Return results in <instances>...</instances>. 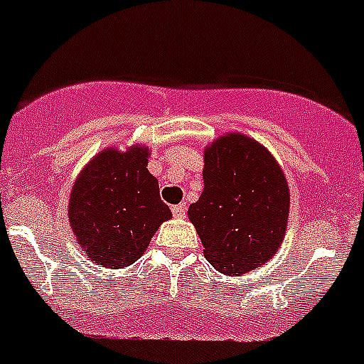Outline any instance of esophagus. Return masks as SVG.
<instances>
[{
    "instance_id": "34e87169",
    "label": "esophagus",
    "mask_w": 364,
    "mask_h": 364,
    "mask_svg": "<svg viewBox=\"0 0 364 364\" xmlns=\"http://www.w3.org/2000/svg\"><path fill=\"white\" fill-rule=\"evenodd\" d=\"M172 213H173V216H177V218H183V216L187 215V205H183V203H179V205H173Z\"/></svg>"
}]
</instances>
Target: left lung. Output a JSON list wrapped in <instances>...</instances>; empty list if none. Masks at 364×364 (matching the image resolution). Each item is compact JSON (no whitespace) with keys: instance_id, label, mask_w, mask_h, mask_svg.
Returning a JSON list of instances; mask_svg holds the SVG:
<instances>
[{"instance_id":"obj_1","label":"left lung","mask_w":364,"mask_h":364,"mask_svg":"<svg viewBox=\"0 0 364 364\" xmlns=\"http://www.w3.org/2000/svg\"><path fill=\"white\" fill-rule=\"evenodd\" d=\"M203 183L188 218L207 261L228 276L268 261L283 242L291 203L276 159L240 133L222 136L205 149Z\"/></svg>"}]
</instances>
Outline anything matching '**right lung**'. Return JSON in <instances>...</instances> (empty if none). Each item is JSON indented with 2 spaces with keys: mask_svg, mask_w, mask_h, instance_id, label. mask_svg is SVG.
Wrapping results in <instances>:
<instances>
[{
  "mask_svg": "<svg viewBox=\"0 0 364 364\" xmlns=\"http://www.w3.org/2000/svg\"><path fill=\"white\" fill-rule=\"evenodd\" d=\"M148 149H105L72 188L70 224L90 261L105 268L129 267L154 233L172 216L159 183L148 172Z\"/></svg>",
  "mask_w": 364,
  "mask_h": 364,
  "instance_id": "obj_1",
  "label": "right lung"
}]
</instances>
